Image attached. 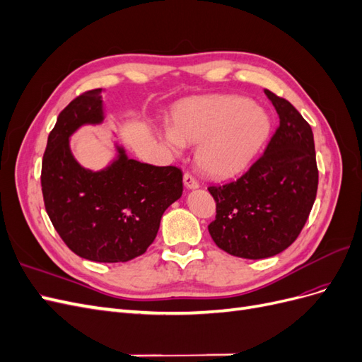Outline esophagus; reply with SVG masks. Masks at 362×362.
<instances>
[{"label": "esophagus", "mask_w": 362, "mask_h": 362, "mask_svg": "<svg viewBox=\"0 0 362 362\" xmlns=\"http://www.w3.org/2000/svg\"><path fill=\"white\" fill-rule=\"evenodd\" d=\"M184 185L190 190H194V189L199 187V182L196 181L190 173H184Z\"/></svg>", "instance_id": "obj_1"}]
</instances>
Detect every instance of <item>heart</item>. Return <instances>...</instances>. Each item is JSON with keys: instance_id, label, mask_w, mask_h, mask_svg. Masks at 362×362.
Returning <instances> with one entry per match:
<instances>
[{"instance_id": "1", "label": "heart", "mask_w": 362, "mask_h": 362, "mask_svg": "<svg viewBox=\"0 0 362 362\" xmlns=\"http://www.w3.org/2000/svg\"><path fill=\"white\" fill-rule=\"evenodd\" d=\"M270 119L242 96L221 95L184 101L175 110L163 140L175 152L198 145L196 161L210 177L228 178L243 172L264 145Z\"/></svg>"}]
</instances>
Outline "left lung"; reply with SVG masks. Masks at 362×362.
I'll return each instance as SVG.
<instances>
[{
	"label": "left lung",
	"mask_w": 362,
	"mask_h": 362,
	"mask_svg": "<svg viewBox=\"0 0 362 362\" xmlns=\"http://www.w3.org/2000/svg\"><path fill=\"white\" fill-rule=\"evenodd\" d=\"M264 93L279 116L264 154L238 180L208 187L216 201L211 238L229 255L247 259L278 255L298 238L319 184L310 124L287 100Z\"/></svg>",
	"instance_id": "left-lung-1"
}]
</instances>
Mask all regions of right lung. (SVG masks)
Wrapping results in <instances>:
<instances>
[{
	"label": "right lung",
	"instance_id": "add662e5",
	"mask_svg": "<svg viewBox=\"0 0 362 362\" xmlns=\"http://www.w3.org/2000/svg\"><path fill=\"white\" fill-rule=\"evenodd\" d=\"M103 89L80 95L59 115L42 161V193L56 231L76 255L96 262H125L145 254L163 213L181 198L182 172L116 156L101 170L76 161L71 136L105 119Z\"/></svg>",
	"mask_w": 362,
	"mask_h": 362
}]
</instances>
